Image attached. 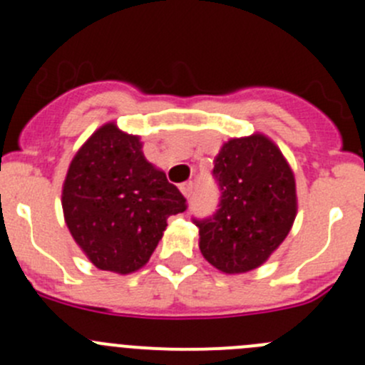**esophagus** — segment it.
Returning <instances> with one entry per match:
<instances>
[{
    "label": "esophagus",
    "instance_id": "1",
    "mask_svg": "<svg viewBox=\"0 0 365 365\" xmlns=\"http://www.w3.org/2000/svg\"><path fill=\"white\" fill-rule=\"evenodd\" d=\"M180 190H182V194L187 197V200H190V196H192L194 185L190 182L189 183H182V185H180Z\"/></svg>",
    "mask_w": 365,
    "mask_h": 365
}]
</instances>
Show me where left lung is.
<instances>
[{
    "instance_id": "8db88e82",
    "label": "left lung",
    "mask_w": 365,
    "mask_h": 365,
    "mask_svg": "<svg viewBox=\"0 0 365 365\" xmlns=\"http://www.w3.org/2000/svg\"><path fill=\"white\" fill-rule=\"evenodd\" d=\"M220 197L213 215L192 219L205 259L224 274L259 267L288 237L297 215L295 178L268 138L231 139L213 160Z\"/></svg>"
}]
</instances>
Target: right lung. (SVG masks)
Masks as SVG:
<instances>
[{
	"label": "right lung",
	"instance_id": "add662e5",
	"mask_svg": "<svg viewBox=\"0 0 365 365\" xmlns=\"http://www.w3.org/2000/svg\"><path fill=\"white\" fill-rule=\"evenodd\" d=\"M65 222L101 270H139L162 238L168 217L187 200L141 152L138 135L114 123L98 128L70 162L63 183Z\"/></svg>",
	"mask_w": 365,
	"mask_h": 365
}]
</instances>
